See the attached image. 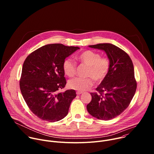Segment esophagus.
Masks as SVG:
<instances>
[{"label":"esophagus","instance_id":"esophagus-1","mask_svg":"<svg viewBox=\"0 0 154 154\" xmlns=\"http://www.w3.org/2000/svg\"><path fill=\"white\" fill-rule=\"evenodd\" d=\"M83 93V92H82V91H77L76 92V94H77V95H80V94H82Z\"/></svg>","mask_w":154,"mask_h":154}]
</instances>
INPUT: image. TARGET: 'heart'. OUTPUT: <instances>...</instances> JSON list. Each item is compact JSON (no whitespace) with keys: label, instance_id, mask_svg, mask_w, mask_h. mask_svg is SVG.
I'll use <instances>...</instances> for the list:
<instances>
[{"label":"heart","instance_id":"heart-1","mask_svg":"<svg viewBox=\"0 0 154 154\" xmlns=\"http://www.w3.org/2000/svg\"><path fill=\"white\" fill-rule=\"evenodd\" d=\"M77 60L81 63L88 66L86 75L89 77H75L68 82L69 87L79 91H83L89 89L94 84V80L97 82L103 81L110 69V61L106 57L96 52L87 50L80 54ZM76 64L71 58L66 59L63 63V70L65 75L73 77L76 72Z\"/></svg>","mask_w":154,"mask_h":154}]
</instances>
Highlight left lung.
Instances as JSON below:
<instances>
[{"label": "left lung", "mask_w": 154, "mask_h": 154, "mask_svg": "<svg viewBox=\"0 0 154 154\" xmlns=\"http://www.w3.org/2000/svg\"><path fill=\"white\" fill-rule=\"evenodd\" d=\"M104 51L110 61V69L106 78L91 93V101L87 105L88 113L101 120H109L121 115L128 106L136 90L134 64L128 55L109 43L89 46Z\"/></svg>", "instance_id": "1"}]
</instances>
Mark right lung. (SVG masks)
<instances>
[{
	"instance_id": "add662e5",
	"label": "right lung",
	"mask_w": 154,
	"mask_h": 154,
	"mask_svg": "<svg viewBox=\"0 0 154 154\" xmlns=\"http://www.w3.org/2000/svg\"><path fill=\"white\" fill-rule=\"evenodd\" d=\"M79 47L51 44L32 52L25 60L19 82L20 91L32 113L51 122L63 119L68 113L74 90L58 93L66 84L63 63Z\"/></svg>"
}]
</instances>
